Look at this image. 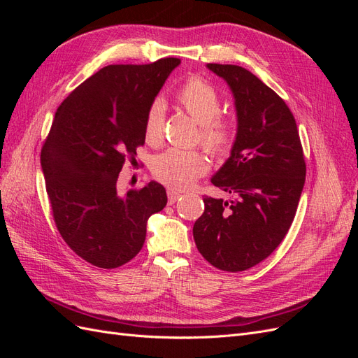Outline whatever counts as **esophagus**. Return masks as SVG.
Segmentation results:
<instances>
[{"label": "esophagus", "mask_w": 358, "mask_h": 358, "mask_svg": "<svg viewBox=\"0 0 358 358\" xmlns=\"http://www.w3.org/2000/svg\"><path fill=\"white\" fill-rule=\"evenodd\" d=\"M182 196V194L179 192V191H176V189H169L167 191V197H169V204H173V203H176L178 201V199Z\"/></svg>", "instance_id": "esophagus-1"}]
</instances>
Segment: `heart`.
<instances>
[{
  "label": "heart",
  "instance_id": "1",
  "mask_svg": "<svg viewBox=\"0 0 358 358\" xmlns=\"http://www.w3.org/2000/svg\"><path fill=\"white\" fill-rule=\"evenodd\" d=\"M178 103L200 124V140L203 146L215 157L230 152L234 142V124L231 119L220 115L222 101L213 86L203 79L192 78L179 90ZM166 104L155 100L149 106L145 117V137L157 145L164 134ZM152 175L164 185L176 189L191 187L208 170V161L199 150L171 148L157 155L152 161Z\"/></svg>",
  "mask_w": 358,
  "mask_h": 358
}]
</instances>
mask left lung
Listing matches in <instances>:
<instances>
[{"instance_id":"1","label":"left lung","mask_w":358,"mask_h":358,"mask_svg":"<svg viewBox=\"0 0 358 358\" xmlns=\"http://www.w3.org/2000/svg\"><path fill=\"white\" fill-rule=\"evenodd\" d=\"M234 96L237 134L212 183L233 200L204 196L192 234L204 259L225 272L262 263L284 241L305 185L306 162L285 101L243 67L208 64Z\"/></svg>"}]
</instances>
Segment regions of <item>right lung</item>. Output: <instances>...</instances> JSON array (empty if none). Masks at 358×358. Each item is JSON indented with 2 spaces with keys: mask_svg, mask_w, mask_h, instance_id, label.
<instances>
[{
  "mask_svg": "<svg viewBox=\"0 0 358 358\" xmlns=\"http://www.w3.org/2000/svg\"><path fill=\"white\" fill-rule=\"evenodd\" d=\"M180 64L107 66L61 103L41 148V169L52 215L62 239L85 262L116 268L133 259L146 239L149 216L166 208L164 187L117 192L125 161L145 145V117L169 74Z\"/></svg>",
  "mask_w": 358,
  "mask_h": 358,
  "instance_id": "right-lung-1",
  "label": "right lung"
}]
</instances>
